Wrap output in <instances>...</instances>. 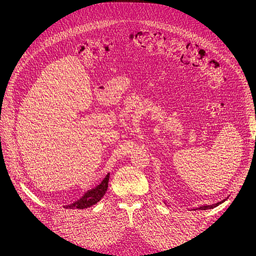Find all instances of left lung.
<instances>
[{
	"instance_id": "left-lung-1",
	"label": "left lung",
	"mask_w": 256,
	"mask_h": 256,
	"mask_svg": "<svg viewBox=\"0 0 256 256\" xmlns=\"http://www.w3.org/2000/svg\"><path fill=\"white\" fill-rule=\"evenodd\" d=\"M208 207H212V206H208ZM202 208H204V209H205V207H202Z\"/></svg>"
}]
</instances>
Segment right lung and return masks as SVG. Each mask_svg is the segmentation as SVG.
<instances>
[{"label":"right lung","instance_id":"1","mask_svg":"<svg viewBox=\"0 0 256 256\" xmlns=\"http://www.w3.org/2000/svg\"><path fill=\"white\" fill-rule=\"evenodd\" d=\"M109 177H110V174H108L104 178V180L102 182V184H98L96 188L88 190L80 200H78L76 202H74L70 205L64 206V208H66V209H84V208L90 207L92 205H95L96 203H98L99 200L102 198V196H104V193L108 190V182H109Z\"/></svg>","mask_w":256,"mask_h":256}]
</instances>
